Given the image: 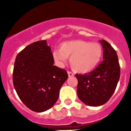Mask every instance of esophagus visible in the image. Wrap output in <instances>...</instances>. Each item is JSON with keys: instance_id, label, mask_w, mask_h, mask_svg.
<instances>
[{"instance_id": "34e87169", "label": "esophagus", "mask_w": 131, "mask_h": 131, "mask_svg": "<svg viewBox=\"0 0 131 131\" xmlns=\"http://www.w3.org/2000/svg\"><path fill=\"white\" fill-rule=\"evenodd\" d=\"M68 75H69V77H73V76H74V74L72 72L68 71Z\"/></svg>"}]
</instances>
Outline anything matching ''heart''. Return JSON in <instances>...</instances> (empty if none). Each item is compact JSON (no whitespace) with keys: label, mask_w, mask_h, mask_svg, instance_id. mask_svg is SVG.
Returning <instances> with one entry per match:
<instances>
[{"label":"heart","mask_w":131,"mask_h":131,"mask_svg":"<svg viewBox=\"0 0 131 131\" xmlns=\"http://www.w3.org/2000/svg\"><path fill=\"white\" fill-rule=\"evenodd\" d=\"M55 62L59 66H63L70 57V65L75 71L86 73L93 70L101 61L103 49L98 43L75 40L64 42L60 49L52 53Z\"/></svg>","instance_id":"heart-1"}]
</instances>
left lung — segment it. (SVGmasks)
<instances>
[{"label":"left lung","mask_w":131,"mask_h":131,"mask_svg":"<svg viewBox=\"0 0 131 131\" xmlns=\"http://www.w3.org/2000/svg\"><path fill=\"white\" fill-rule=\"evenodd\" d=\"M103 49V60L87 74H76L77 92L80 100L87 105L97 107L109 101L120 80V68L118 55L107 41H100Z\"/></svg>","instance_id":"1"}]
</instances>
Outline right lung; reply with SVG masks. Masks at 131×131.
I'll list each match as a JSON object with an SVG mask.
<instances>
[{"instance_id":"obj_1","label":"right lung","mask_w":131,"mask_h":131,"mask_svg":"<svg viewBox=\"0 0 131 131\" xmlns=\"http://www.w3.org/2000/svg\"><path fill=\"white\" fill-rule=\"evenodd\" d=\"M46 40L28 45L15 58L13 86L23 103L35 112L47 111L57 101L67 73L53 65Z\"/></svg>"}]
</instances>
